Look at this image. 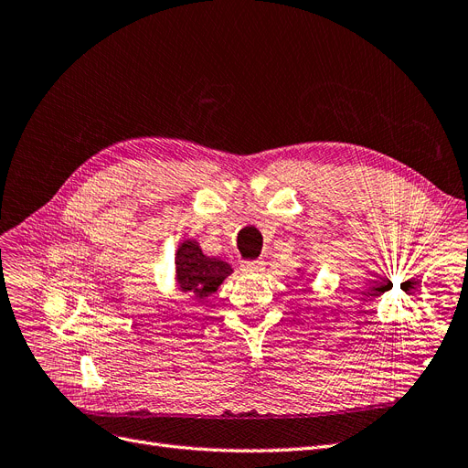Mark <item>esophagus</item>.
<instances>
[{
  "instance_id": "34e87169",
  "label": "esophagus",
  "mask_w": 468,
  "mask_h": 468,
  "mask_svg": "<svg viewBox=\"0 0 468 468\" xmlns=\"http://www.w3.org/2000/svg\"><path fill=\"white\" fill-rule=\"evenodd\" d=\"M242 269L248 273H253V271H261L263 269V261L261 260H251V261H242Z\"/></svg>"
}]
</instances>
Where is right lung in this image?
<instances>
[{
  "label": "right lung",
  "mask_w": 468,
  "mask_h": 468,
  "mask_svg": "<svg viewBox=\"0 0 468 468\" xmlns=\"http://www.w3.org/2000/svg\"><path fill=\"white\" fill-rule=\"evenodd\" d=\"M176 265L181 291L195 296H208L210 292H215L220 287V282L232 273L229 263L207 258L199 244L191 242V239H186L177 250Z\"/></svg>",
  "instance_id": "obj_1"
}]
</instances>
